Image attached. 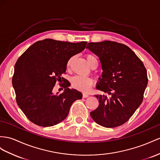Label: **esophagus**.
I'll list each match as a JSON object with an SVG mask.
<instances>
[{"label":"esophagus","mask_w":160,"mask_h":160,"mask_svg":"<svg viewBox=\"0 0 160 160\" xmlns=\"http://www.w3.org/2000/svg\"><path fill=\"white\" fill-rule=\"evenodd\" d=\"M82 97H83V98H87L89 97V95H88V94H87V93H84Z\"/></svg>","instance_id":"1"}]
</instances>
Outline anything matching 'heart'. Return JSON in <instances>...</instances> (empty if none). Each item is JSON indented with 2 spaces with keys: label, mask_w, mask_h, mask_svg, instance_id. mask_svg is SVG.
<instances>
[{
  "label": "heart",
  "mask_w": 160,
  "mask_h": 160,
  "mask_svg": "<svg viewBox=\"0 0 160 160\" xmlns=\"http://www.w3.org/2000/svg\"><path fill=\"white\" fill-rule=\"evenodd\" d=\"M87 57V60L88 61V63L89 65L93 62L94 61H97L96 57L92 54H88L86 56ZM73 59V57H71L68 61V66L69 67ZM72 87L76 88V90H78L82 92H87L88 91L90 88H91L92 85L93 84V81L88 77H84L81 76H75L72 78L71 80Z\"/></svg>",
  "instance_id": "heart-1"
}]
</instances>
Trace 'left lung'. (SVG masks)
Masks as SVG:
<instances>
[{
	"instance_id": "8db88e82",
	"label": "left lung",
	"mask_w": 160,
	"mask_h": 160,
	"mask_svg": "<svg viewBox=\"0 0 160 160\" xmlns=\"http://www.w3.org/2000/svg\"><path fill=\"white\" fill-rule=\"evenodd\" d=\"M87 48L99 57L102 72L97 88L108 93L97 95L99 105L90 113L97 124L115 128L124 124L141 104L148 83L141 59L126 45L105 40L89 42Z\"/></svg>"
}]
</instances>
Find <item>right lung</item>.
Returning a JSON list of instances; mask_svg holds the SVG:
<instances>
[{"instance_id":"obj_1","label":"right lung","mask_w":160,"mask_h":160,"mask_svg":"<svg viewBox=\"0 0 160 160\" xmlns=\"http://www.w3.org/2000/svg\"><path fill=\"white\" fill-rule=\"evenodd\" d=\"M87 44L45 39L31 45L18 59L12 78L16 101L34 124L44 127L59 124L68 116L73 102L82 99L81 92L68 88L69 82L62 84L65 89L59 95L52 89L65 73L68 60Z\"/></svg>"}]
</instances>
